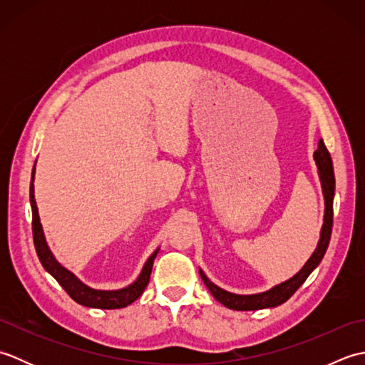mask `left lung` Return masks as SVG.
<instances>
[{
    "mask_svg": "<svg viewBox=\"0 0 365 365\" xmlns=\"http://www.w3.org/2000/svg\"><path fill=\"white\" fill-rule=\"evenodd\" d=\"M314 160L317 163V168H319V175L323 188V196H324V218H323V227L319 245H317L314 254L311 259L306 262V265L302 267L297 274L290 277L289 281H285L279 285H274L273 289L267 292L255 293V294H235L220 289L218 285H215L210 279L205 276L202 269L199 268V274L202 277L204 284L207 289L210 290L213 298L220 301L222 306H226L232 311H259V309H267V307H276L281 306L282 302L289 299L292 294L297 292L302 282L306 281L309 274L319 267L322 262L324 252L328 250L329 240H331V232H332V200H334V188H336V180H334V169H332V160L331 155L324 145L323 139L319 141V149L314 152Z\"/></svg>",
    "mask_w": 365,
    "mask_h": 365,
    "instance_id": "left-lung-1",
    "label": "left lung"
}]
</instances>
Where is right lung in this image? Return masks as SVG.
<instances>
[{
    "label": "right lung",
    "instance_id": "add662e5",
    "mask_svg": "<svg viewBox=\"0 0 365 365\" xmlns=\"http://www.w3.org/2000/svg\"><path fill=\"white\" fill-rule=\"evenodd\" d=\"M34 173H36V165L33 169V175H31V187H29L31 210H33V238H34L37 257L41 260L45 271H48V273L59 282V285L68 293V297L81 306L94 307V309H120V307H127L128 304H131V302L136 301L143 294L147 284H149L153 260L157 257L160 250L155 251L150 257L147 259V262L143 267L141 274H139L136 281L133 284H130L128 287H123V289H119V290L91 289L89 285L83 284L80 279L72 273V271H68L67 268L61 265V263L54 259L48 245H46L41 218H38L37 204L34 199V183H33Z\"/></svg>",
    "mask_w": 365,
    "mask_h": 365
}]
</instances>
